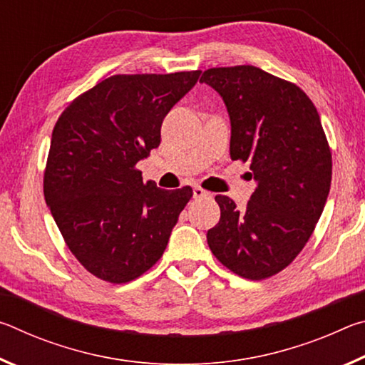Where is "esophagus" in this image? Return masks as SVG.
I'll use <instances>...</instances> for the list:
<instances>
[{
    "label": "esophagus",
    "instance_id": "esophagus-1",
    "mask_svg": "<svg viewBox=\"0 0 365 365\" xmlns=\"http://www.w3.org/2000/svg\"><path fill=\"white\" fill-rule=\"evenodd\" d=\"M211 196V193L206 190H202L201 187H195L193 188V197H196V200H201V197H209Z\"/></svg>",
    "mask_w": 365,
    "mask_h": 365
}]
</instances>
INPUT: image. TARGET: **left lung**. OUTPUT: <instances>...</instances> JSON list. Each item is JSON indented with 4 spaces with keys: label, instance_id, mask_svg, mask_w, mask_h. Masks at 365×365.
<instances>
[{
    "label": "left lung",
    "instance_id": "obj_1",
    "mask_svg": "<svg viewBox=\"0 0 365 365\" xmlns=\"http://www.w3.org/2000/svg\"><path fill=\"white\" fill-rule=\"evenodd\" d=\"M230 117V158L250 164L256 190L245 209L215 196L219 224L207 230L212 255L235 274L262 280L304 248L322 215L331 153L316 106L299 86L255 66L202 72Z\"/></svg>",
    "mask_w": 365,
    "mask_h": 365
}]
</instances>
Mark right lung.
Wrapping results in <instances>:
<instances>
[{"instance_id":"right-lung-1","label":"right lung","mask_w":365,"mask_h":365,"mask_svg":"<svg viewBox=\"0 0 365 365\" xmlns=\"http://www.w3.org/2000/svg\"><path fill=\"white\" fill-rule=\"evenodd\" d=\"M201 71L113 76L76 98L56 122L45 201L83 267L127 283L156 264L193 190L143 183L135 168L160 143L169 110Z\"/></svg>"}]
</instances>
